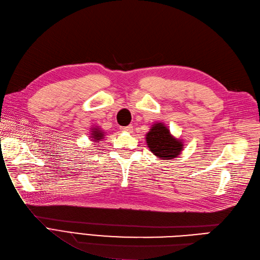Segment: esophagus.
Instances as JSON below:
<instances>
[{
	"label": "esophagus",
	"mask_w": 260,
	"mask_h": 260,
	"mask_svg": "<svg viewBox=\"0 0 260 260\" xmlns=\"http://www.w3.org/2000/svg\"><path fill=\"white\" fill-rule=\"evenodd\" d=\"M121 131L126 132V133H131L133 131V126H132V125H128V126H123V127H121Z\"/></svg>",
	"instance_id": "esophagus-1"
}]
</instances>
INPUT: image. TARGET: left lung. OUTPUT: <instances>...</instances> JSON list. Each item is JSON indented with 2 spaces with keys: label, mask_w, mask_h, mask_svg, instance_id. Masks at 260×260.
<instances>
[{
  "label": "left lung",
  "mask_w": 260,
  "mask_h": 260,
  "mask_svg": "<svg viewBox=\"0 0 260 260\" xmlns=\"http://www.w3.org/2000/svg\"><path fill=\"white\" fill-rule=\"evenodd\" d=\"M150 151L162 160H173L183 149L182 140L174 137L164 123H154L146 135Z\"/></svg>",
  "instance_id": "1"
}]
</instances>
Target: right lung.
<instances>
[{"label": "right lung", "mask_w": 260, "mask_h": 260, "mask_svg": "<svg viewBox=\"0 0 260 260\" xmlns=\"http://www.w3.org/2000/svg\"><path fill=\"white\" fill-rule=\"evenodd\" d=\"M104 136H105V132H103L98 126L91 127L90 136H89L91 141H93V142H100L103 140Z\"/></svg>", "instance_id": "right-lung-1"}]
</instances>
